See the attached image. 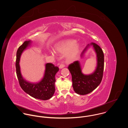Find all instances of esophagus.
<instances>
[{"label": "esophagus", "instance_id": "obj_1", "mask_svg": "<svg viewBox=\"0 0 128 128\" xmlns=\"http://www.w3.org/2000/svg\"><path fill=\"white\" fill-rule=\"evenodd\" d=\"M65 66V65L64 64L63 62H62L61 64H60V66H59V68H64Z\"/></svg>", "mask_w": 128, "mask_h": 128}]
</instances>
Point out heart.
I'll use <instances>...</instances> for the list:
<instances>
[{
  "label": "heart",
  "mask_w": 128,
  "mask_h": 128,
  "mask_svg": "<svg viewBox=\"0 0 128 128\" xmlns=\"http://www.w3.org/2000/svg\"><path fill=\"white\" fill-rule=\"evenodd\" d=\"M75 43L76 40L73 39L62 41L56 45L55 50L59 53H64L72 46L66 56L69 60H73L78 55L80 48V45L75 44Z\"/></svg>",
  "instance_id": "obj_1"
}]
</instances>
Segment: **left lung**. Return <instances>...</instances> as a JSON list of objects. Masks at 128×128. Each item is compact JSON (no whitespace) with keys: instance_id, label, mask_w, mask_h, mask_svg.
I'll return each mask as SVG.
<instances>
[{"instance_id":"obj_1","label":"left lung","mask_w":128,"mask_h":128,"mask_svg":"<svg viewBox=\"0 0 128 128\" xmlns=\"http://www.w3.org/2000/svg\"><path fill=\"white\" fill-rule=\"evenodd\" d=\"M90 45L93 46L97 56V66L94 72L90 75L83 74L78 61H75L68 67L72 76L73 90L75 92L81 95L86 94L94 91L100 84L103 77L104 54L102 49L98 45L94 42L88 44L83 51L81 56L83 55Z\"/></svg>"}]
</instances>
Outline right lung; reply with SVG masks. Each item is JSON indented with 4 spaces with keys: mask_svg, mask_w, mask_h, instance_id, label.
<instances>
[{
    "mask_svg": "<svg viewBox=\"0 0 128 128\" xmlns=\"http://www.w3.org/2000/svg\"><path fill=\"white\" fill-rule=\"evenodd\" d=\"M30 43V40L24 41L18 47L17 52L16 68L18 82L21 88L32 97L44 100H47L51 98L55 92V75L59 68L52 63H47L46 64L44 77L41 81L37 83H32L26 81L20 73L19 62L22 53Z\"/></svg>",
    "mask_w": 128,
    "mask_h": 128,
    "instance_id": "add662e5",
    "label": "right lung"
}]
</instances>
